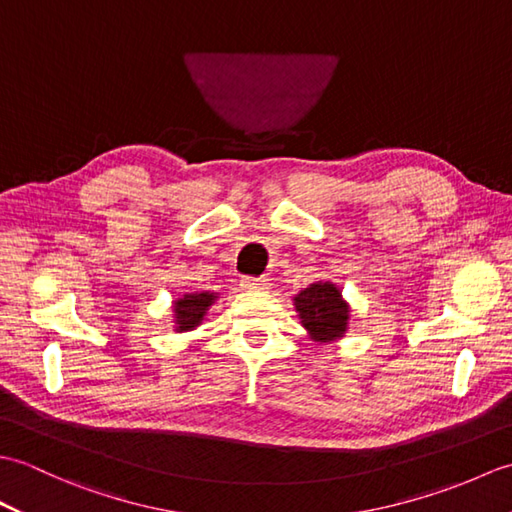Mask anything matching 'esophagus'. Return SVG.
Wrapping results in <instances>:
<instances>
[{"instance_id":"34e87169","label":"esophagus","mask_w":512,"mask_h":512,"mask_svg":"<svg viewBox=\"0 0 512 512\" xmlns=\"http://www.w3.org/2000/svg\"><path fill=\"white\" fill-rule=\"evenodd\" d=\"M239 286H242L244 290H268V281L266 279H257V277H244L242 281H239Z\"/></svg>"}]
</instances>
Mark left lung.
<instances>
[{
    "label": "left lung",
    "instance_id": "obj_1",
    "mask_svg": "<svg viewBox=\"0 0 512 512\" xmlns=\"http://www.w3.org/2000/svg\"><path fill=\"white\" fill-rule=\"evenodd\" d=\"M297 317L314 343H334L343 339L350 328L352 308L343 290L332 281H314L292 297Z\"/></svg>",
    "mask_w": 512,
    "mask_h": 512
}]
</instances>
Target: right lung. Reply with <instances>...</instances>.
<instances>
[{
    "mask_svg": "<svg viewBox=\"0 0 512 512\" xmlns=\"http://www.w3.org/2000/svg\"><path fill=\"white\" fill-rule=\"evenodd\" d=\"M217 299H220V295L211 290L182 292V295L178 299H173V303H171L173 330L182 334V332H191L198 328Z\"/></svg>",
    "mask_w": 512,
    "mask_h": 512,
    "instance_id": "right-lung-1",
    "label": "right lung"
}]
</instances>
